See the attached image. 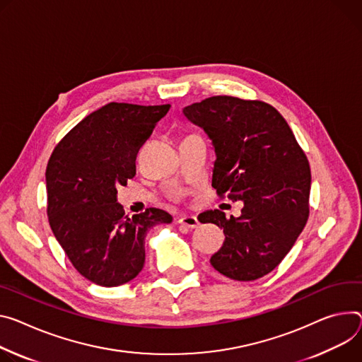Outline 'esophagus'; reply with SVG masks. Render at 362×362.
I'll return each instance as SVG.
<instances>
[{"instance_id": "34e87169", "label": "esophagus", "mask_w": 362, "mask_h": 362, "mask_svg": "<svg viewBox=\"0 0 362 362\" xmlns=\"http://www.w3.org/2000/svg\"><path fill=\"white\" fill-rule=\"evenodd\" d=\"M179 223L183 225V226H187L190 229H194L199 226V221L196 216H192V215H183L179 218Z\"/></svg>"}]
</instances>
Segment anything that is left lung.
<instances>
[{
    "label": "left lung",
    "instance_id": "left-lung-1",
    "mask_svg": "<svg viewBox=\"0 0 362 362\" xmlns=\"http://www.w3.org/2000/svg\"><path fill=\"white\" fill-rule=\"evenodd\" d=\"M183 114L212 140L216 193L244 202L238 218L218 209L201 214V222L225 234L212 267L238 281L269 274L309 218L312 177L305 151L281 114L262 101L219 95L185 107Z\"/></svg>",
    "mask_w": 362,
    "mask_h": 362
}]
</instances>
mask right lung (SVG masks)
<instances>
[{
  "label": "right lung",
  "mask_w": 362,
  "mask_h": 362,
  "mask_svg": "<svg viewBox=\"0 0 362 362\" xmlns=\"http://www.w3.org/2000/svg\"><path fill=\"white\" fill-rule=\"evenodd\" d=\"M170 105L110 103L76 124L46 169L47 216L74 267L104 287L128 283L146 261L144 238L172 215L157 208L128 216L117 186L136 176V157Z\"/></svg>",
  "instance_id": "right-lung-1"
}]
</instances>
